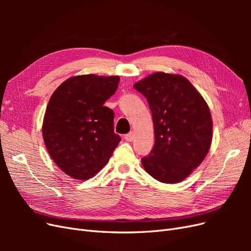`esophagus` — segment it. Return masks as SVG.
I'll use <instances>...</instances> for the list:
<instances>
[{
	"instance_id": "esophagus-1",
	"label": "esophagus",
	"mask_w": 251,
	"mask_h": 251,
	"mask_svg": "<svg viewBox=\"0 0 251 251\" xmlns=\"http://www.w3.org/2000/svg\"><path fill=\"white\" fill-rule=\"evenodd\" d=\"M125 139H126V141H128V142L133 141V140H134V133H133V132H130L128 134H126V135L125 136Z\"/></svg>"
}]
</instances>
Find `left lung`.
<instances>
[{"label":"left lung","mask_w":251,"mask_h":251,"mask_svg":"<svg viewBox=\"0 0 251 251\" xmlns=\"http://www.w3.org/2000/svg\"><path fill=\"white\" fill-rule=\"evenodd\" d=\"M151 112L155 144L141 159L143 169L162 183L183 181L206 157L212 139V119L206 101L179 74L156 72L137 81Z\"/></svg>","instance_id":"left-lung-1"}]
</instances>
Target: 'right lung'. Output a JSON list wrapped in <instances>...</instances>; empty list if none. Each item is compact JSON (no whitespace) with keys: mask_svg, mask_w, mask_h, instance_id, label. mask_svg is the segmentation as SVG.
I'll list each match as a JSON object with an SVG mask.
<instances>
[{"mask_svg":"<svg viewBox=\"0 0 251 251\" xmlns=\"http://www.w3.org/2000/svg\"><path fill=\"white\" fill-rule=\"evenodd\" d=\"M119 80L117 75H77L51 95L43 138L53 161L68 176L77 180L94 177L118 146L114 112L103 103L115 93Z\"/></svg>","mask_w":251,"mask_h":251,"instance_id":"obj_1","label":"right lung"}]
</instances>
